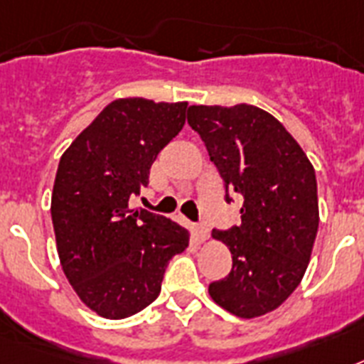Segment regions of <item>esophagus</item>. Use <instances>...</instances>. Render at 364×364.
Segmentation results:
<instances>
[{
	"instance_id": "obj_1",
	"label": "esophagus",
	"mask_w": 364,
	"mask_h": 364,
	"mask_svg": "<svg viewBox=\"0 0 364 364\" xmlns=\"http://www.w3.org/2000/svg\"><path fill=\"white\" fill-rule=\"evenodd\" d=\"M195 236L199 242H204V240L210 236V230L206 229V225H195Z\"/></svg>"
}]
</instances>
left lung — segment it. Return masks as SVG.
Instances as JSON below:
<instances>
[{
  "label": "left lung",
  "instance_id": "1",
  "mask_svg": "<svg viewBox=\"0 0 364 364\" xmlns=\"http://www.w3.org/2000/svg\"><path fill=\"white\" fill-rule=\"evenodd\" d=\"M188 124L230 191L243 197L242 223L212 230L232 255V269L210 283L219 307L240 318L272 312L301 283L318 232L314 167L281 122L249 104L191 106Z\"/></svg>",
  "mask_w": 364,
  "mask_h": 364
}]
</instances>
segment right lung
<instances>
[{"label":"right lung","instance_id":"1","mask_svg":"<svg viewBox=\"0 0 364 364\" xmlns=\"http://www.w3.org/2000/svg\"><path fill=\"white\" fill-rule=\"evenodd\" d=\"M186 109L188 102L119 98L61 156L52 193L57 253L68 283L100 316L122 320L149 307L169 260L189 245L184 227L130 208Z\"/></svg>","mask_w":364,"mask_h":364}]
</instances>
